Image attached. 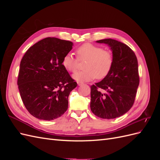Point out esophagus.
<instances>
[{
    "mask_svg": "<svg viewBox=\"0 0 160 160\" xmlns=\"http://www.w3.org/2000/svg\"><path fill=\"white\" fill-rule=\"evenodd\" d=\"M77 84H78L79 86H81V85H83V83H81V82H77Z\"/></svg>",
    "mask_w": 160,
    "mask_h": 160,
    "instance_id": "esophagus-1",
    "label": "esophagus"
}]
</instances>
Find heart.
<instances>
[{
  "instance_id": "1",
  "label": "heart",
  "mask_w": 160,
  "mask_h": 160,
  "mask_svg": "<svg viewBox=\"0 0 160 160\" xmlns=\"http://www.w3.org/2000/svg\"><path fill=\"white\" fill-rule=\"evenodd\" d=\"M76 54L77 58L71 53L66 54L62 59V65L67 71L74 72L78 68L79 61L86 60L85 69L72 76L77 81L102 79L108 75L113 65V54L101 46L87 42L77 48Z\"/></svg>"
}]
</instances>
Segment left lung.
<instances>
[{"label":"left lung","mask_w":160,"mask_h":160,"mask_svg":"<svg viewBox=\"0 0 160 160\" xmlns=\"http://www.w3.org/2000/svg\"><path fill=\"white\" fill-rule=\"evenodd\" d=\"M112 50L113 65L107 77L91 86V110L102 119L120 117L132 108L139 83L136 55L124 43L111 38L97 41Z\"/></svg>","instance_id":"8db88e82"}]
</instances>
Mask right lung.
Wrapping results in <instances>:
<instances>
[{"mask_svg":"<svg viewBox=\"0 0 160 160\" xmlns=\"http://www.w3.org/2000/svg\"><path fill=\"white\" fill-rule=\"evenodd\" d=\"M72 42L47 37L28 49L22 58L17 85L22 102L34 117L51 121L65 113L77 82L62 65Z\"/></svg>","mask_w":160,"mask_h":160,"instance_id":"add662e5","label":"right lung"}]
</instances>
